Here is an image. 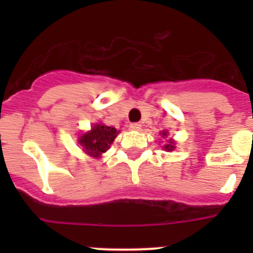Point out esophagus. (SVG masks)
<instances>
[{"instance_id":"esophagus-1","label":"esophagus","mask_w":253,"mask_h":253,"mask_svg":"<svg viewBox=\"0 0 253 253\" xmlns=\"http://www.w3.org/2000/svg\"><path fill=\"white\" fill-rule=\"evenodd\" d=\"M129 128H130L131 130H140L142 125H140L139 123H131V124L129 125Z\"/></svg>"}]
</instances>
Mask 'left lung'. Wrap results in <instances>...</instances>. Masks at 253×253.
Masks as SVG:
<instances>
[{
  "mask_svg": "<svg viewBox=\"0 0 253 253\" xmlns=\"http://www.w3.org/2000/svg\"><path fill=\"white\" fill-rule=\"evenodd\" d=\"M163 135H167V133H163ZM173 148H175V147H173V143L172 142H169V144H166V146H165V149H167V151H172Z\"/></svg>",
  "mask_w": 253,
  "mask_h": 253,
  "instance_id": "8db88e82",
  "label": "left lung"
}]
</instances>
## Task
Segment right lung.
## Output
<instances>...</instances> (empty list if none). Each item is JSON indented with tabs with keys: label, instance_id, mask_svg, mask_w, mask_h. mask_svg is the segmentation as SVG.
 Wrapping results in <instances>:
<instances>
[{
	"label": "right lung",
	"instance_id": "right-lung-1",
	"mask_svg": "<svg viewBox=\"0 0 253 253\" xmlns=\"http://www.w3.org/2000/svg\"><path fill=\"white\" fill-rule=\"evenodd\" d=\"M116 134H118V131L115 128L102 124H96L90 133L84 134L80 138V143L87 153L95 156V157H99L100 154L110 148V144L115 139Z\"/></svg>",
	"mask_w": 253,
	"mask_h": 253
}]
</instances>
